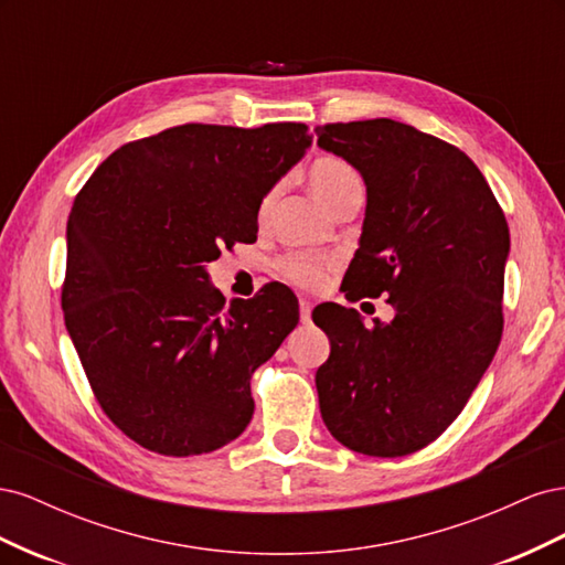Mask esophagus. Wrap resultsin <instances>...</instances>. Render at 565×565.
<instances>
[{"label": "esophagus", "mask_w": 565, "mask_h": 565, "mask_svg": "<svg viewBox=\"0 0 565 565\" xmlns=\"http://www.w3.org/2000/svg\"><path fill=\"white\" fill-rule=\"evenodd\" d=\"M299 311H301V322H309L311 320V311H313V303L309 299H301L299 301Z\"/></svg>", "instance_id": "34e87169"}]
</instances>
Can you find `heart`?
<instances>
[{
  "label": "heart",
  "mask_w": 565,
  "mask_h": 565,
  "mask_svg": "<svg viewBox=\"0 0 565 565\" xmlns=\"http://www.w3.org/2000/svg\"><path fill=\"white\" fill-rule=\"evenodd\" d=\"M309 185L318 202L330 214L339 207L341 202L351 195H363V179L355 169L344 162L341 158L332 156H322L313 160L309 167ZM273 193H268L259 207V218L264 221L273 207ZM282 276L287 280H292L301 287L316 289L324 282V268L316 259H309V256H287V259L280 264Z\"/></svg>",
  "instance_id": "heart-1"
}]
</instances>
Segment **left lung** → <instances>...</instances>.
I'll return each mask as SVG.
<instances>
[{
	"label": "left lung",
	"instance_id": "8db88e82",
	"mask_svg": "<svg viewBox=\"0 0 565 565\" xmlns=\"http://www.w3.org/2000/svg\"><path fill=\"white\" fill-rule=\"evenodd\" d=\"M316 134L367 191L344 292L388 295L396 311L374 328L339 303L313 311L330 337L320 415L349 450L403 457L457 419L500 347L507 218L478 167L436 136L386 117Z\"/></svg>",
	"mask_w": 565,
	"mask_h": 565
}]
</instances>
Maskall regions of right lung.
Masks as SVG:
<instances>
[{
  "label": "right lung",
  "mask_w": 565,
  "mask_h": 565,
  "mask_svg": "<svg viewBox=\"0 0 565 565\" xmlns=\"http://www.w3.org/2000/svg\"><path fill=\"white\" fill-rule=\"evenodd\" d=\"M306 125H181L100 164L67 216L65 328L96 401L139 446L191 457L254 415L249 380L297 328L285 285L233 299L207 264L256 241L262 200L311 148Z\"/></svg>",
  "instance_id": "1"
}]
</instances>
